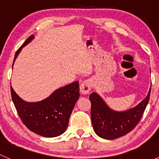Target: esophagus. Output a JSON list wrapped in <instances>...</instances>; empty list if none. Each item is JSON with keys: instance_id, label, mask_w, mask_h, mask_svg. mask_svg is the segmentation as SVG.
<instances>
[{"instance_id": "obj_1", "label": "esophagus", "mask_w": 159, "mask_h": 159, "mask_svg": "<svg viewBox=\"0 0 159 159\" xmlns=\"http://www.w3.org/2000/svg\"><path fill=\"white\" fill-rule=\"evenodd\" d=\"M91 83L90 80H85V81H83L81 83V84L80 85V91L82 94L86 95L89 93L90 90H91Z\"/></svg>"}]
</instances>
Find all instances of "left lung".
<instances>
[{"label":"left lung","instance_id":"8db88e82","mask_svg":"<svg viewBox=\"0 0 159 159\" xmlns=\"http://www.w3.org/2000/svg\"><path fill=\"white\" fill-rule=\"evenodd\" d=\"M151 87L146 97L136 106L125 111L111 108L98 93L90 94L93 129L98 136L113 140L125 135L134 129L143 115L150 98Z\"/></svg>","mask_w":159,"mask_h":159}]
</instances>
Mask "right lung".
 <instances>
[{"label":"right lung","instance_id":"1","mask_svg":"<svg viewBox=\"0 0 159 159\" xmlns=\"http://www.w3.org/2000/svg\"><path fill=\"white\" fill-rule=\"evenodd\" d=\"M34 38V35L30 36L17 50L13 65L22 48ZM11 91L14 106L25 126L35 134L46 138L57 137L66 131L72 111L80 97L78 81L56 89L48 98L36 102L20 98L11 86Z\"/></svg>","mask_w":159,"mask_h":159}]
</instances>
